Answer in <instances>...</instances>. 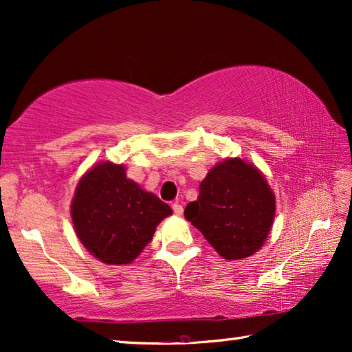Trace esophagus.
Listing matches in <instances>:
<instances>
[{
	"label": "esophagus",
	"mask_w": 352,
	"mask_h": 352,
	"mask_svg": "<svg viewBox=\"0 0 352 352\" xmlns=\"http://www.w3.org/2000/svg\"><path fill=\"white\" fill-rule=\"evenodd\" d=\"M171 208H173V212L176 214V216H182V212H184V208H182V205L181 204H173L171 205Z\"/></svg>",
	"instance_id": "obj_1"
}]
</instances>
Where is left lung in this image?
Here are the masks:
<instances>
[{"instance_id": "8db88e82", "label": "left lung", "mask_w": 352, "mask_h": 352, "mask_svg": "<svg viewBox=\"0 0 352 352\" xmlns=\"http://www.w3.org/2000/svg\"><path fill=\"white\" fill-rule=\"evenodd\" d=\"M275 195L252 164L229 157L208 171L185 219L225 260H243L260 250L275 219Z\"/></svg>"}]
</instances>
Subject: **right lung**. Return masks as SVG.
I'll list each match as a JSON object with an SVG mask.
<instances>
[{
	"instance_id": "1",
	"label": "right lung",
	"mask_w": 352,
	"mask_h": 352,
	"mask_svg": "<svg viewBox=\"0 0 352 352\" xmlns=\"http://www.w3.org/2000/svg\"><path fill=\"white\" fill-rule=\"evenodd\" d=\"M171 208L127 179L126 168L98 162L77 184L71 219L91 255L106 264H129L138 256Z\"/></svg>"
}]
</instances>
